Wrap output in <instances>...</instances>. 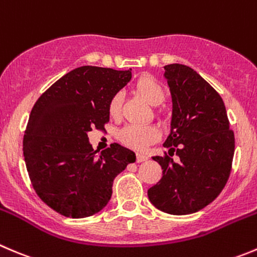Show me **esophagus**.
<instances>
[{"label":"esophagus","instance_id":"1","mask_svg":"<svg viewBox=\"0 0 257 257\" xmlns=\"http://www.w3.org/2000/svg\"><path fill=\"white\" fill-rule=\"evenodd\" d=\"M147 159H148V157H147L146 154H142V153L137 154V162H138V163H141V162H146Z\"/></svg>","mask_w":257,"mask_h":257}]
</instances>
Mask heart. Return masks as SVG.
Here are the masks:
<instances>
[{
	"instance_id": "1",
	"label": "heart",
	"mask_w": 257,
	"mask_h": 257,
	"mask_svg": "<svg viewBox=\"0 0 257 257\" xmlns=\"http://www.w3.org/2000/svg\"><path fill=\"white\" fill-rule=\"evenodd\" d=\"M134 90L151 105H159L164 100L163 86L151 75H143L134 84ZM121 93H115L108 104V113L110 118L118 119L121 111ZM159 138V131L154 125H126L120 129L118 139L125 147L136 151H142Z\"/></svg>"
}]
</instances>
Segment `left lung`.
I'll use <instances>...</instances> for the list:
<instances>
[{
	"label": "left lung",
	"mask_w": 257,
	"mask_h": 257,
	"mask_svg": "<svg viewBox=\"0 0 257 257\" xmlns=\"http://www.w3.org/2000/svg\"><path fill=\"white\" fill-rule=\"evenodd\" d=\"M172 95L171 133L163 146L169 156L153 157L163 169L161 181L148 189L154 207L169 215H189L210 205L231 173L235 136L220 94L193 69L164 66Z\"/></svg>",
	"instance_id": "8db88e82"
}]
</instances>
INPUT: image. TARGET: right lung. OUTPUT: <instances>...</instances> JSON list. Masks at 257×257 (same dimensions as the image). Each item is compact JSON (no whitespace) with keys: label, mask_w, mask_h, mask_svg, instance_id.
I'll return each instance as SVG.
<instances>
[{"label":"right lung","mask_w":257,"mask_h":257,"mask_svg":"<svg viewBox=\"0 0 257 257\" xmlns=\"http://www.w3.org/2000/svg\"><path fill=\"white\" fill-rule=\"evenodd\" d=\"M132 69L81 66L52 84L35 103L24 136V158L37 196L71 218L95 215L108 205L113 181L136 153L111 144L96 156L88 132L104 129L108 104L132 79Z\"/></svg>","instance_id":"1"}]
</instances>
